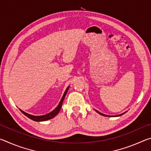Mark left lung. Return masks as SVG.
<instances>
[{
  "label": "left lung",
  "instance_id": "1",
  "mask_svg": "<svg viewBox=\"0 0 151 151\" xmlns=\"http://www.w3.org/2000/svg\"><path fill=\"white\" fill-rule=\"evenodd\" d=\"M94 111H95L96 112H98V113H99V114H101V115H103V116H109V117H116V116H120L122 115V114H124V113H126V112H127V111H126V112H123V113H122V114H118V115L111 116V115H107V114H104L101 113V112H99V111H97V110H96V109H94Z\"/></svg>",
  "mask_w": 151,
  "mask_h": 151
}]
</instances>
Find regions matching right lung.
I'll list each match as a JSON object with an SVG mask.
<instances>
[{
    "mask_svg": "<svg viewBox=\"0 0 151 151\" xmlns=\"http://www.w3.org/2000/svg\"><path fill=\"white\" fill-rule=\"evenodd\" d=\"M69 86H68L67 88H66V91H65V93L63 94V96H62V98H61V100L59 102V103H58V106L56 107V108L53 110L52 111H51L48 114H46L45 115H40V116H35V115H32V114H28L27 112H24L23 111H22L21 109H20V111H21L22 113H23L25 116H27L28 118L30 119L32 121H37V122H41V121H47V120H49L51 119L52 118H54V117L57 115V114H58V112H60V110L61 109V106H62V104L63 103V101L64 99H65V97L66 96V93H67L68 88H69Z\"/></svg>",
    "mask_w": 151,
    "mask_h": 151,
    "instance_id": "right-lung-1",
    "label": "right lung"
}]
</instances>
